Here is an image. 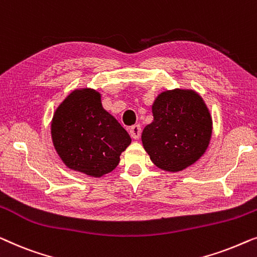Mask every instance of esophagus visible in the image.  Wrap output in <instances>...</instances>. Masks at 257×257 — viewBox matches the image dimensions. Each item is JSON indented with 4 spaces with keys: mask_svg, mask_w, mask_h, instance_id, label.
I'll return each mask as SVG.
<instances>
[{
    "mask_svg": "<svg viewBox=\"0 0 257 257\" xmlns=\"http://www.w3.org/2000/svg\"><path fill=\"white\" fill-rule=\"evenodd\" d=\"M129 133H130V136H132L134 140H139L141 135V125L140 124L132 125L129 129Z\"/></svg>",
    "mask_w": 257,
    "mask_h": 257,
    "instance_id": "obj_1",
    "label": "esophagus"
}]
</instances>
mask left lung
Masks as SVG:
<instances>
[{"mask_svg":"<svg viewBox=\"0 0 257 257\" xmlns=\"http://www.w3.org/2000/svg\"><path fill=\"white\" fill-rule=\"evenodd\" d=\"M151 109L154 120L143 129L142 143L153 163L169 172L196 163L212 136V116L202 97L176 88L162 92Z\"/></svg>","mask_w":257,"mask_h":257,"instance_id":"left-lung-1","label":"left lung"}]
</instances>
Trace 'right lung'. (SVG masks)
<instances>
[{
  "label": "right lung",
  "instance_id": "obj_1",
  "mask_svg": "<svg viewBox=\"0 0 257 257\" xmlns=\"http://www.w3.org/2000/svg\"><path fill=\"white\" fill-rule=\"evenodd\" d=\"M51 137L64 164L91 177L113 171L132 143L127 130L102 107L101 94L92 88L74 89L58 106Z\"/></svg>",
  "mask_w": 257,
  "mask_h": 257
}]
</instances>
